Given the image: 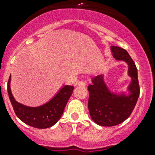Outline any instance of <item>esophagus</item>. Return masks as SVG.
<instances>
[{
  "instance_id": "1",
  "label": "esophagus",
  "mask_w": 155,
  "mask_h": 155,
  "mask_svg": "<svg viewBox=\"0 0 155 155\" xmlns=\"http://www.w3.org/2000/svg\"><path fill=\"white\" fill-rule=\"evenodd\" d=\"M78 85L81 86V87H84V86L86 85V82L84 81H78Z\"/></svg>"
}]
</instances>
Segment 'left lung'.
I'll return each instance as SVG.
<instances>
[{"label":"left lung","instance_id":"left-lung-1","mask_svg":"<svg viewBox=\"0 0 155 155\" xmlns=\"http://www.w3.org/2000/svg\"><path fill=\"white\" fill-rule=\"evenodd\" d=\"M114 58L128 64V74L131 83L128 87L130 94L111 92L104 81L103 76L93 78L88 85V110L93 121L99 126L113 127L125 121L130 116L140 95L137 69L128 52L120 46H111Z\"/></svg>","mask_w":155,"mask_h":155}]
</instances>
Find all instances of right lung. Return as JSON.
<instances>
[{
  "instance_id": "add662e5",
  "label": "right lung",
  "mask_w": 155,
  "mask_h": 155,
  "mask_svg": "<svg viewBox=\"0 0 155 155\" xmlns=\"http://www.w3.org/2000/svg\"><path fill=\"white\" fill-rule=\"evenodd\" d=\"M10 82L11 76L8 82V93L16 116L27 125L39 129L49 128L61 119L74 90V86L65 85L44 105L28 107L16 102L11 91Z\"/></svg>"
}]
</instances>
